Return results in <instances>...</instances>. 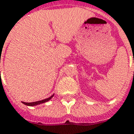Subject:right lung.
Here are the masks:
<instances>
[{"mask_svg":"<svg viewBox=\"0 0 134 134\" xmlns=\"http://www.w3.org/2000/svg\"><path fill=\"white\" fill-rule=\"evenodd\" d=\"M54 94H53L52 96H51L50 97H48L47 99H45L41 100V101H38V102H22V103L25 104V105H27V106H35V105H38V104H43V103L45 102H48L49 100L51 99V98L54 96Z\"/></svg>","mask_w":134,"mask_h":134,"instance_id":"add662e5","label":"right lung"}]
</instances>
